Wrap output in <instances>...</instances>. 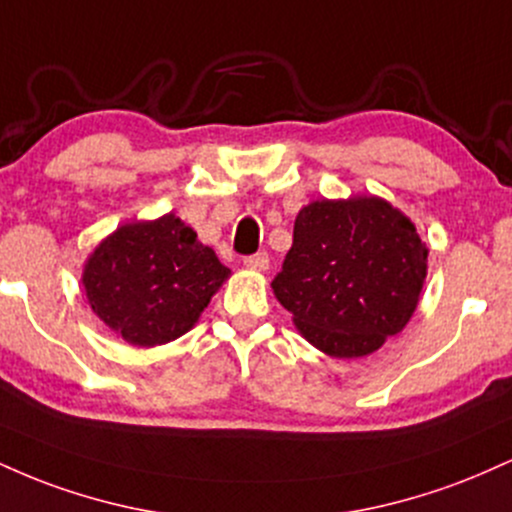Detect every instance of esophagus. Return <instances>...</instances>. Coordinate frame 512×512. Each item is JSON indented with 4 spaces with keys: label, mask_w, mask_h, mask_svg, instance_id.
<instances>
[{
    "label": "esophagus",
    "mask_w": 512,
    "mask_h": 512,
    "mask_svg": "<svg viewBox=\"0 0 512 512\" xmlns=\"http://www.w3.org/2000/svg\"><path fill=\"white\" fill-rule=\"evenodd\" d=\"M243 264L248 269H255V272H264V269H269V255L267 252H257V255L245 257Z\"/></svg>",
    "instance_id": "34e87169"
}]
</instances>
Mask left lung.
<instances>
[{"label":"left lung","instance_id":"8db88e82","mask_svg":"<svg viewBox=\"0 0 512 512\" xmlns=\"http://www.w3.org/2000/svg\"><path fill=\"white\" fill-rule=\"evenodd\" d=\"M426 272V243L387 199H315L298 211L272 291L305 342L361 358L407 327Z\"/></svg>","mask_w":512,"mask_h":512}]
</instances>
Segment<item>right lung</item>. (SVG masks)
Returning <instances> with one entry per match:
<instances>
[{
	"mask_svg": "<svg viewBox=\"0 0 512 512\" xmlns=\"http://www.w3.org/2000/svg\"><path fill=\"white\" fill-rule=\"evenodd\" d=\"M228 276L180 216L163 214L117 226L88 255L81 284L110 332L151 349L190 332Z\"/></svg>",
	"mask_w": 512,
	"mask_h": 512,
	"instance_id": "right-lung-1",
	"label": "right lung"
}]
</instances>
